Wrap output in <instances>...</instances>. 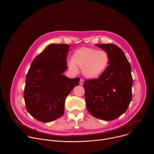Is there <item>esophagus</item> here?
<instances>
[{
  "label": "esophagus",
  "instance_id": "obj_1",
  "mask_svg": "<svg viewBox=\"0 0 154 154\" xmlns=\"http://www.w3.org/2000/svg\"><path fill=\"white\" fill-rule=\"evenodd\" d=\"M83 82H84V80H83V79H80V82H79V83H80V85H82L83 84Z\"/></svg>",
  "mask_w": 154,
  "mask_h": 154
}]
</instances>
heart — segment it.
<instances>
[{
  "label": "heart",
  "instance_id": "1",
  "mask_svg": "<svg viewBox=\"0 0 154 154\" xmlns=\"http://www.w3.org/2000/svg\"><path fill=\"white\" fill-rule=\"evenodd\" d=\"M108 63L109 56L105 51L83 47L74 51L71 61L69 63V68L75 71L78 66L82 68L85 77L94 79L105 71Z\"/></svg>",
  "mask_w": 154,
  "mask_h": 154
}]
</instances>
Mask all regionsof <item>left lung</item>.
<instances>
[{"label": "left lung", "mask_w": 154, "mask_h": 154, "mask_svg": "<svg viewBox=\"0 0 154 154\" xmlns=\"http://www.w3.org/2000/svg\"><path fill=\"white\" fill-rule=\"evenodd\" d=\"M109 56L105 71L83 83L86 108L94 117L112 121L124 113L131 100L133 79L130 64L123 51L112 44H98Z\"/></svg>", "instance_id": "left-lung-1"}]
</instances>
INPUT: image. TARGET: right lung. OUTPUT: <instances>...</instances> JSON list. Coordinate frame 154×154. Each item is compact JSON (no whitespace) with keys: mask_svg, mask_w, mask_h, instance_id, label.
<instances>
[{"mask_svg":"<svg viewBox=\"0 0 154 154\" xmlns=\"http://www.w3.org/2000/svg\"><path fill=\"white\" fill-rule=\"evenodd\" d=\"M69 46L52 44L33 60L26 75L24 98L29 113L36 120L49 122L64 112L65 99L79 85L80 78L63 75L68 69Z\"/></svg>","mask_w":154,"mask_h":154,"instance_id":"1","label":"right lung"}]
</instances>
